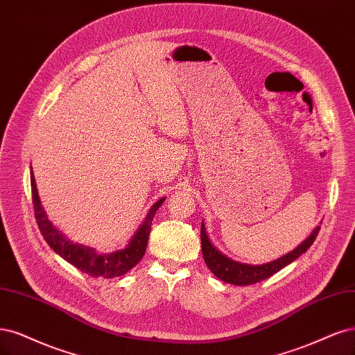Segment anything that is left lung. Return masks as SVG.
I'll return each mask as SVG.
<instances>
[{
  "label": "left lung",
  "mask_w": 355,
  "mask_h": 355,
  "mask_svg": "<svg viewBox=\"0 0 355 355\" xmlns=\"http://www.w3.org/2000/svg\"><path fill=\"white\" fill-rule=\"evenodd\" d=\"M320 226H317L310 236L305 239L302 243L295 248L289 251L288 254L279 257V259L268 261L264 264H247V263H239L229 259L225 254L220 252L209 239L207 235V230L204 226V222L201 223V247H202V257L207 267L210 268L213 275L223 280L226 284L230 285H238V286H245L252 285L257 282H261V280L273 276L277 273L280 268L286 267L292 261H295L300 255H302L307 251L313 242L315 241L317 234H319Z\"/></svg>",
  "instance_id": "left-lung-1"
}]
</instances>
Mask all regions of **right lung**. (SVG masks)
<instances>
[{
	"label": "right lung",
	"mask_w": 355,
	"mask_h": 355,
	"mask_svg": "<svg viewBox=\"0 0 355 355\" xmlns=\"http://www.w3.org/2000/svg\"><path fill=\"white\" fill-rule=\"evenodd\" d=\"M31 187H32V201L35 209L36 223L41 230L44 239L46 241L61 259H64L67 263L73 264L80 272L87 273L94 277H104L112 279L119 277L128 273L130 268L135 267L145 254L146 243H148L151 223L154 214L160 209V205L166 198L158 200L150 209L146 214L144 223L138 227L135 235L132 236L128 245L121 250H116L113 252H98L96 250L82 245V243H75L67 239L61 232L48 220V216L41 205V200L36 189V183L33 178V172L31 167Z\"/></svg>",
	"instance_id": "1"
}]
</instances>
